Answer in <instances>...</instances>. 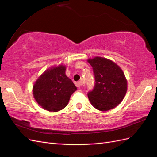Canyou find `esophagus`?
<instances>
[{"label": "esophagus", "instance_id": "1", "mask_svg": "<svg viewBox=\"0 0 157 157\" xmlns=\"http://www.w3.org/2000/svg\"><path fill=\"white\" fill-rule=\"evenodd\" d=\"M75 85L77 88H81L83 86V82L82 81L77 82L75 83Z\"/></svg>", "mask_w": 157, "mask_h": 157}]
</instances>
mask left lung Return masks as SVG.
Here are the masks:
<instances>
[{
    "label": "left lung",
    "mask_w": 157,
    "mask_h": 157,
    "mask_svg": "<svg viewBox=\"0 0 157 157\" xmlns=\"http://www.w3.org/2000/svg\"><path fill=\"white\" fill-rule=\"evenodd\" d=\"M94 74L95 84L88 93L94 107L101 111L115 108L121 103L127 91L125 75L119 66L111 60L95 57L88 59Z\"/></svg>",
    "instance_id": "8db88e82"
}]
</instances>
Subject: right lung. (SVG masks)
<instances>
[{
  "mask_svg": "<svg viewBox=\"0 0 157 157\" xmlns=\"http://www.w3.org/2000/svg\"><path fill=\"white\" fill-rule=\"evenodd\" d=\"M65 69L63 65L48 69L33 86L35 100L47 111L56 112L64 109L77 90L72 80L66 76Z\"/></svg>",
  "mask_w": 157,
  "mask_h": 157,
  "instance_id": "right-lung-1",
  "label": "right lung"
}]
</instances>
